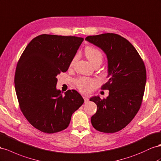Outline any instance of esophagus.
I'll use <instances>...</instances> for the list:
<instances>
[{"label": "esophagus", "mask_w": 161, "mask_h": 161, "mask_svg": "<svg viewBox=\"0 0 161 161\" xmlns=\"http://www.w3.org/2000/svg\"><path fill=\"white\" fill-rule=\"evenodd\" d=\"M83 99L85 100V102H87L89 101V98L86 96H83Z\"/></svg>", "instance_id": "obj_1"}]
</instances>
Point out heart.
<instances>
[{"instance_id":"1","label":"heart","mask_w":161,"mask_h":161,"mask_svg":"<svg viewBox=\"0 0 161 161\" xmlns=\"http://www.w3.org/2000/svg\"><path fill=\"white\" fill-rule=\"evenodd\" d=\"M86 57L89 60V62L93 66L96 64H102L103 55L102 52L96 47L88 46L85 49ZM78 59V55H75L71 61L70 66H73ZM97 84V82L95 79H85V78H79L76 80V85L81 92L86 93L91 90V89Z\"/></svg>"}]
</instances>
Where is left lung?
Wrapping results in <instances>:
<instances>
[{
    "mask_svg": "<svg viewBox=\"0 0 161 161\" xmlns=\"http://www.w3.org/2000/svg\"><path fill=\"white\" fill-rule=\"evenodd\" d=\"M85 40L106 54L110 76L102 86L103 90H109V95L90 99L97 106L91 116V124L100 132L119 131L133 119L141 107L146 82L144 63L131 43L119 34H102L89 36Z\"/></svg>",
    "mask_w": 161,
    "mask_h": 161,
    "instance_id": "8db88e82",
    "label": "left lung"
}]
</instances>
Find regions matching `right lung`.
Segmentation results:
<instances>
[{
  "label": "right lung",
  "mask_w": 161,
  "mask_h": 161,
  "mask_svg": "<svg viewBox=\"0 0 161 161\" xmlns=\"http://www.w3.org/2000/svg\"><path fill=\"white\" fill-rule=\"evenodd\" d=\"M84 38L41 34L30 42L17 64L15 89L21 111L34 127L63 131L84 99L76 90H57V76L70 66Z\"/></svg>",
  "instance_id": "obj_1"
}]
</instances>
